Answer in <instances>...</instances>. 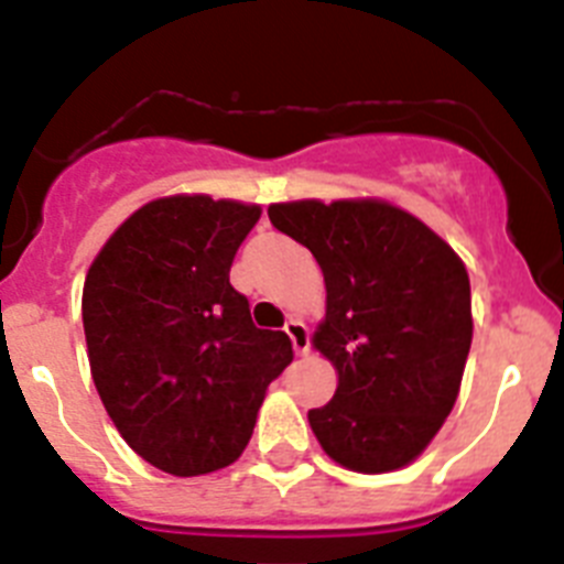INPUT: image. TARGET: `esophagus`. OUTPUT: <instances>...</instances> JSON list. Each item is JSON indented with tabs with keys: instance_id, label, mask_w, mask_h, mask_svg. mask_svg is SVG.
Returning a JSON list of instances; mask_svg holds the SVG:
<instances>
[{
	"instance_id": "obj_1",
	"label": "esophagus",
	"mask_w": 564,
	"mask_h": 564,
	"mask_svg": "<svg viewBox=\"0 0 564 564\" xmlns=\"http://www.w3.org/2000/svg\"><path fill=\"white\" fill-rule=\"evenodd\" d=\"M283 332L289 335V340H292V349H295L297 355H306V351H310V329H306V323L297 321V317H292V321H286Z\"/></svg>"
}]
</instances>
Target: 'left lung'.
I'll return each mask as SVG.
<instances>
[{
    "instance_id": "obj_1",
    "label": "left lung",
    "mask_w": 564,
    "mask_h": 564,
    "mask_svg": "<svg viewBox=\"0 0 564 564\" xmlns=\"http://www.w3.org/2000/svg\"><path fill=\"white\" fill-rule=\"evenodd\" d=\"M269 221L315 254L326 281L312 343L337 369V391L310 411L317 443L349 471L414 463L452 414L471 349L465 263L377 198L272 204Z\"/></svg>"
}]
</instances>
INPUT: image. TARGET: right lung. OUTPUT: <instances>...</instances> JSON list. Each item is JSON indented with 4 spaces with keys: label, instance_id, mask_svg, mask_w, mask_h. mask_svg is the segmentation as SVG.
<instances>
[{
    "label": "right lung",
    "instance_id": "1",
    "mask_svg": "<svg viewBox=\"0 0 564 564\" xmlns=\"http://www.w3.org/2000/svg\"><path fill=\"white\" fill-rule=\"evenodd\" d=\"M258 204L170 195L107 238L82 292L90 375L139 457L175 477L235 463L267 386L292 364L283 332L258 329L229 267Z\"/></svg>",
    "mask_w": 564,
    "mask_h": 564
}]
</instances>
